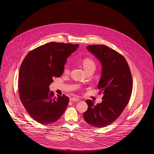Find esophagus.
<instances>
[{
	"label": "esophagus",
	"instance_id": "obj_1",
	"mask_svg": "<svg viewBox=\"0 0 154 154\" xmlns=\"http://www.w3.org/2000/svg\"><path fill=\"white\" fill-rule=\"evenodd\" d=\"M70 100L71 102H78V101H79V99L76 97H71L70 99Z\"/></svg>",
	"mask_w": 154,
	"mask_h": 154
}]
</instances>
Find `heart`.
Here are the masks:
<instances>
[{
    "instance_id": "heart-1",
    "label": "heart",
    "mask_w": 154,
    "mask_h": 154,
    "mask_svg": "<svg viewBox=\"0 0 154 154\" xmlns=\"http://www.w3.org/2000/svg\"><path fill=\"white\" fill-rule=\"evenodd\" d=\"M82 63H83V66H84V68L85 70V71L88 70L90 69H92V68H94V69L95 68V63L91 58H88V57L84 58L82 60ZM63 71L65 73L69 72V65H66V66H65Z\"/></svg>"
}]
</instances>
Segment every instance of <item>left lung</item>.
Instances as JSON below:
<instances>
[{
    "label": "left lung",
    "instance_id": "left-lung-1",
    "mask_svg": "<svg viewBox=\"0 0 154 154\" xmlns=\"http://www.w3.org/2000/svg\"><path fill=\"white\" fill-rule=\"evenodd\" d=\"M87 48L102 64L97 87L103 96L97 105L87 100L88 109L83 116L88 124L102 128L114 122L126 107L132 91V77L124 57L117 51L104 45H88Z\"/></svg>",
    "mask_w": 154,
    "mask_h": 154
}]
</instances>
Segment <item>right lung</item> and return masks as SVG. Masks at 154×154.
Returning <instances> with one entry per match:
<instances>
[{"label":"right lung","instance_id":"1","mask_svg":"<svg viewBox=\"0 0 154 154\" xmlns=\"http://www.w3.org/2000/svg\"><path fill=\"white\" fill-rule=\"evenodd\" d=\"M79 44L51 42L29 52L23 60L19 75V93L28 114L43 125L56 122L69 103L66 95L54 96L49 85L60 77L67 59Z\"/></svg>","mask_w":154,"mask_h":154}]
</instances>
